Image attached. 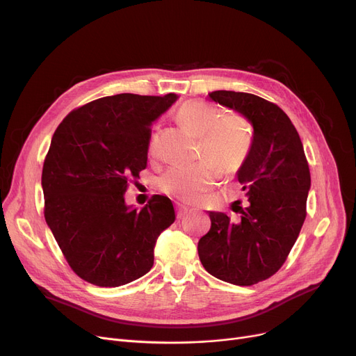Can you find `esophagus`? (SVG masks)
<instances>
[{
    "mask_svg": "<svg viewBox=\"0 0 356 356\" xmlns=\"http://www.w3.org/2000/svg\"><path fill=\"white\" fill-rule=\"evenodd\" d=\"M193 209H191V208H188V207H184V204H181V203H177L176 204V212H177V216L179 218H183L184 215H188L189 212H192Z\"/></svg>",
    "mask_w": 356,
    "mask_h": 356,
    "instance_id": "1",
    "label": "esophagus"
}]
</instances>
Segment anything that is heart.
Wrapping results in <instances>:
<instances>
[{"label": "heart", "instance_id": "heart-1", "mask_svg": "<svg viewBox=\"0 0 356 356\" xmlns=\"http://www.w3.org/2000/svg\"><path fill=\"white\" fill-rule=\"evenodd\" d=\"M177 120L199 136L197 154L208 157L195 164H176L160 177L159 188L165 195L186 202H197L220 179L221 164L227 172H235L245 163L254 143L251 121L239 114L220 109L207 101L184 102ZM157 134L152 138V149Z\"/></svg>", "mask_w": 356, "mask_h": 356}]
</instances>
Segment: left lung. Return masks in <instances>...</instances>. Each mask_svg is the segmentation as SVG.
Returning <instances> with one entry per match:
<instances>
[{"label": "left lung", "mask_w": 356, "mask_h": 356, "mask_svg": "<svg viewBox=\"0 0 356 356\" xmlns=\"http://www.w3.org/2000/svg\"><path fill=\"white\" fill-rule=\"evenodd\" d=\"M209 98L245 115L254 143L236 173L248 207L231 220L209 212L211 229L199 239L200 263L209 274L236 286H252L275 274L306 219L310 172L297 129L286 112L252 93L215 90Z\"/></svg>", "instance_id": "8db88e82"}]
</instances>
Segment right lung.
Instances as JSON below:
<instances>
[{
	"label": "right lung",
	"mask_w": 356,
	"mask_h": 356,
	"mask_svg": "<svg viewBox=\"0 0 356 356\" xmlns=\"http://www.w3.org/2000/svg\"><path fill=\"white\" fill-rule=\"evenodd\" d=\"M177 98H99L54 131L42 173L44 218L70 268L90 284L118 287L147 274L159 235L176 219L165 196L137 211L124 193L147 167L149 127Z\"/></svg>",
	"instance_id": "1"
}]
</instances>
